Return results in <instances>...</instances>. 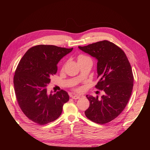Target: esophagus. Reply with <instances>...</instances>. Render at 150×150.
<instances>
[{"label":"esophagus","mask_w":150,"mask_h":150,"mask_svg":"<svg viewBox=\"0 0 150 150\" xmlns=\"http://www.w3.org/2000/svg\"><path fill=\"white\" fill-rule=\"evenodd\" d=\"M71 98L74 99H78L80 98V96H79V95H73V96H71Z\"/></svg>","instance_id":"1"}]
</instances>
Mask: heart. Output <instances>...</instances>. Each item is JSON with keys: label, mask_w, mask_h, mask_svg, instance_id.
<instances>
[{"label": "heart", "mask_w": 150, "mask_h": 150, "mask_svg": "<svg viewBox=\"0 0 150 150\" xmlns=\"http://www.w3.org/2000/svg\"><path fill=\"white\" fill-rule=\"evenodd\" d=\"M89 57L86 56L85 55H83V54H80V55L78 56V62H81V61H83L86 59H89ZM81 90V88H76V91H80Z\"/></svg>", "instance_id": "1"}]
</instances>
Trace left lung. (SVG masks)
Here are the masks:
<instances>
[{
  "mask_svg": "<svg viewBox=\"0 0 150 150\" xmlns=\"http://www.w3.org/2000/svg\"><path fill=\"white\" fill-rule=\"evenodd\" d=\"M78 47L98 60L99 80L95 87L104 92L100 98L86 95L90 104L85 115L96 123H108L124 110L132 93L134 78L130 63L120 47L106 40Z\"/></svg>",
  "mask_w": 150,
  "mask_h": 150,
  "instance_id": "obj_1",
  "label": "left lung"
}]
</instances>
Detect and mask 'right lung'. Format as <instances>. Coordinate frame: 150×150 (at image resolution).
Masks as SVG:
<instances>
[{
	"mask_svg": "<svg viewBox=\"0 0 150 150\" xmlns=\"http://www.w3.org/2000/svg\"><path fill=\"white\" fill-rule=\"evenodd\" d=\"M72 49L38 45L25 52L16 68L13 85L17 101L24 114L35 123L44 125L57 120L69 101L65 91L49 94L47 86L56 74L59 61Z\"/></svg>",
	"mask_w": 150,
	"mask_h": 150,
	"instance_id": "right-lung-1",
	"label": "right lung"
}]
</instances>
